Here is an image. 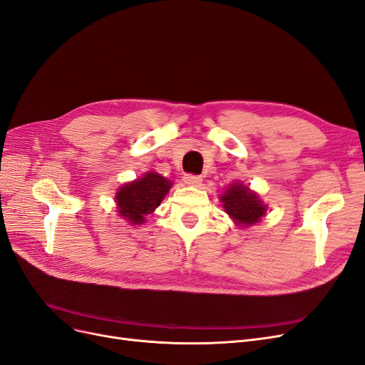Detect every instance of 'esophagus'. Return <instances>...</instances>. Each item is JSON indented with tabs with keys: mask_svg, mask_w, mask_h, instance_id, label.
<instances>
[{
	"mask_svg": "<svg viewBox=\"0 0 365 365\" xmlns=\"http://www.w3.org/2000/svg\"><path fill=\"white\" fill-rule=\"evenodd\" d=\"M182 181H184V184H185V185L197 187V185H200V182H202V177H199V175H192V173H187V175H184Z\"/></svg>",
	"mask_w": 365,
	"mask_h": 365,
	"instance_id": "esophagus-1",
	"label": "esophagus"
}]
</instances>
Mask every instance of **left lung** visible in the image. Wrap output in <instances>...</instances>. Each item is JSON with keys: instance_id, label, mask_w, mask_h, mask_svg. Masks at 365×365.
<instances>
[{"instance_id": "1", "label": "left lung", "mask_w": 365, "mask_h": 365, "mask_svg": "<svg viewBox=\"0 0 365 365\" xmlns=\"http://www.w3.org/2000/svg\"><path fill=\"white\" fill-rule=\"evenodd\" d=\"M225 211L238 226L257 223L267 214V205L259 195L241 182H232L220 196Z\"/></svg>"}]
</instances>
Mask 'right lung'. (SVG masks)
I'll return each instance as SVG.
<instances>
[{"instance_id": "1", "label": "right lung", "mask_w": 365, "mask_h": 365, "mask_svg": "<svg viewBox=\"0 0 365 365\" xmlns=\"http://www.w3.org/2000/svg\"><path fill=\"white\" fill-rule=\"evenodd\" d=\"M172 181L157 172H147L142 178L124 184L115 195L118 215L132 225H142L169 193Z\"/></svg>"}]
</instances>
